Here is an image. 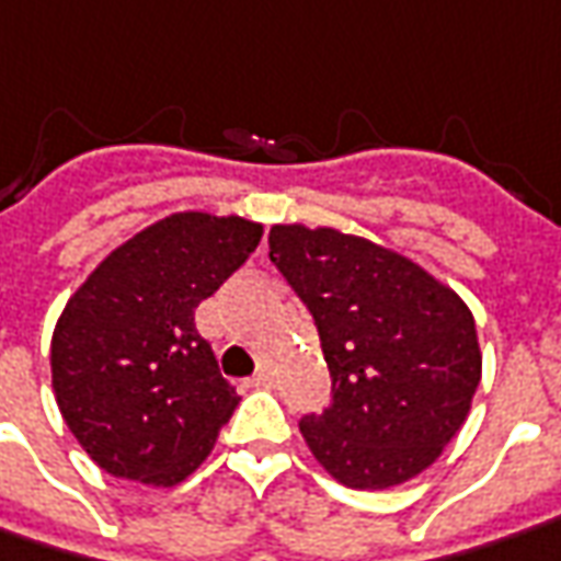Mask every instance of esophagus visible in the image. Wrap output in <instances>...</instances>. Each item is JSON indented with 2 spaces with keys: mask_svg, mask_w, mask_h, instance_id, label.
I'll list each match as a JSON object with an SVG mask.
<instances>
[{
  "mask_svg": "<svg viewBox=\"0 0 561 561\" xmlns=\"http://www.w3.org/2000/svg\"><path fill=\"white\" fill-rule=\"evenodd\" d=\"M251 383H254V387H270V383H273V368H270V365H261L257 375L251 377Z\"/></svg>",
  "mask_w": 561,
  "mask_h": 561,
  "instance_id": "esophagus-1",
  "label": "esophagus"
}]
</instances>
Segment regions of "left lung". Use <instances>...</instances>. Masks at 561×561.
Returning <instances> with one entry per match:
<instances>
[{
  "mask_svg": "<svg viewBox=\"0 0 561 561\" xmlns=\"http://www.w3.org/2000/svg\"><path fill=\"white\" fill-rule=\"evenodd\" d=\"M270 257L316 319L331 409L300 433L341 485L383 491L436 463L482 380L476 319L451 285L334 227L273 224Z\"/></svg>",
  "mask_w": 561,
  "mask_h": 561,
  "instance_id": "obj_1",
  "label": "left lung"
}]
</instances>
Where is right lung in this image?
Masks as SVG:
<instances>
[{
	"mask_svg": "<svg viewBox=\"0 0 561 561\" xmlns=\"http://www.w3.org/2000/svg\"><path fill=\"white\" fill-rule=\"evenodd\" d=\"M264 224L174 211L113 249L51 334L57 409L110 476L171 489L202 467L239 396L196 331V307L249 261Z\"/></svg>",
	"mask_w": 561,
	"mask_h": 561,
	"instance_id": "obj_1",
	"label": "right lung"
}]
</instances>
